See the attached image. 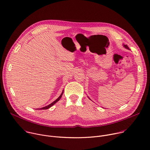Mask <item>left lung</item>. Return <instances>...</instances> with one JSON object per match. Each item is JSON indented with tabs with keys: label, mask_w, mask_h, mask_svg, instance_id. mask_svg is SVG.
<instances>
[{
	"label": "left lung",
	"mask_w": 150,
	"mask_h": 150,
	"mask_svg": "<svg viewBox=\"0 0 150 150\" xmlns=\"http://www.w3.org/2000/svg\"><path fill=\"white\" fill-rule=\"evenodd\" d=\"M123 46L125 47V48H126V49H128V50H129V47L127 45H124V44H123ZM88 98L90 99V100H91V99L88 97ZM92 101V100H91Z\"/></svg>",
	"instance_id": "left-lung-1"
}]
</instances>
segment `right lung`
Segmentation results:
<instances>
[{
    "label": "right lung",
    "mask_w": 150,
    "mask_h": 150,
    "mask_svg": "<svg viewBox=\"0 0 150 150\" xmlns=\"http://www.w3.org/2000/svg\"><path fill=\"white\" fill-rule=\"evenodd\" d=\"M63 93H64V90L62 91V92L61 93V95L56 99L55 101H54L53 103H52L51 104H49V105H47V106H46V107H42V108L37 109V110H47V109H48V108H51V107L52 106H53L55 104H56L58 101L60 100V99L61 98V97H62V95H63Z\"/></svg>",
    "instance_id": "right-lung-1"
}]
</instances>
